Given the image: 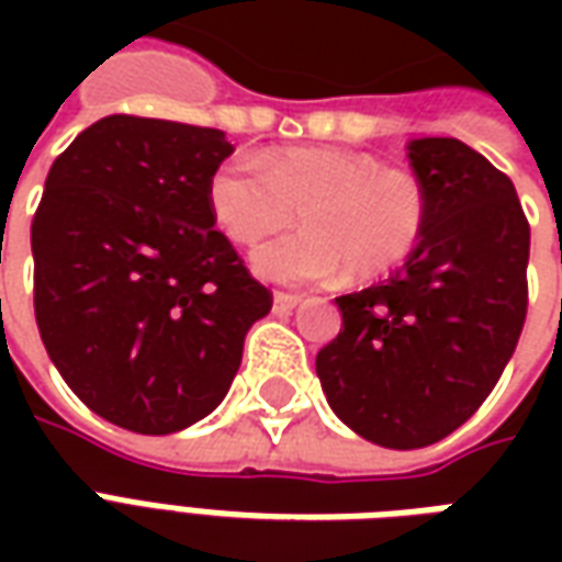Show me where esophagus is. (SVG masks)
<instances>
[{
    "instance_id": "1",
    "label": "esophagus",
    "mask_w": 562,
    "mask_h": 562,
    "mask_svg": "<svg viewBox=\"0 0 562 562\" xmlns=\"http://www.w3.org/2000/svg\"><path fill=\"white\" fill-rule=\"evenodd\" d=\"M301 304V297L292 292H273V313H292L294 306Z\"/></svg>"
}]
</instances>
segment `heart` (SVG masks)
<instances>
[{
  "label": "heart",
  "instance_id": "obj_1",
  "mask_svg": "<svg viewBox=\"0 0 562 562\" xmlns=\"http://www.w3.org/2000/svg\"><path fill=\"white\" fill-rule=\"evenodd\" d=\"M210 210L234 244L256 246L297 216L306 228L256 249L270 282L301 285L340 277L376 280L422 244L430 201L413 171L385 168L370 153L282 147L232 156L210 173Z\"/></svg>",
  "mask_w": 562,
  "mask_h": 562
}]
</instances>
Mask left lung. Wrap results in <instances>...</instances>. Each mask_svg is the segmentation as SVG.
I'll return each mask as SVG.
<instances>
[{
    "instance_id": "8db88e82",
    "label": "left lung",
    "mask_w": 562,
    "mask_h": 562,
    "mask_svg": "<svg viewBox=\"0 0 562 562\" xmlns=\"http://www.w3.org/2000/svg\"><path fill=\"white\" fill-rule=\"evenodd\" d=\"M430 216L394 277L340 294L316 355L342 422L385 448H424L467 422L503 376L527 318L530 222L515 186L458 138L409 144Z\"/></svg>"
}]
</instances>
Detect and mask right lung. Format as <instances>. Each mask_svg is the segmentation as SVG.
Instances as JSON below:
<instances>
[{"instance_id":"right-lung-1","label":"right lung","mask_w":562,"mask_h":562,"mask_svg":"<svg viewBox=\"0 0 562 562\" xmlns=\"http://www.w3.org/2000/svg\"><path fill=\"white\" fill-rule=\"evenodd\" d=\"M220 128L114 114L83 128L32 220L35 322L66 385L104 422L173 434L210 415L273 294L216 232Z\"/></svg>"}]
</instances>
